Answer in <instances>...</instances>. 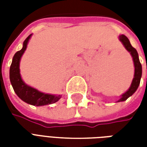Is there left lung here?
Returning <instances> with one entry per match:
<instances>
[{
  "instance_id": "1",
  "label": "left lung",
  "mask_w": 147,
  "mask_h": 147,
  "mask_svg": "<svg viewBox=\"0 0 147 147\" xmlns=\"http://www.w3.org/2000/svg\"><path fill=\"white\" fill-rule=\"evenodd\" d=\"M119 39H120V42L123 43V46L125 47V49L129 52L130 54L131 55V57H132L133 62H134V65H135V75H134V78H133V80L129 89L120 96V98L117 102L126 101L130 96L132 95L136 91V90L138 89L139 83H140V80H141V77H142V64L139 61V54L136 51V49L134 47H132V45H131L128 38L125 35L121 34V35L119 36Z\"/></svg>"
}]
</instances>
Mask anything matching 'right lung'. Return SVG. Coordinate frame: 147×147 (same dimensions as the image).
Listing matches in <instances>:
<instances>
[{"label": "right lung", "instance_id": "1", "mask_svg": "<svg viewBox=\"0 0 147 147\" xmlns=\"http://www.w3.org/2000/svg\"><path fill=\"white\" fill-rule=\"evenodd\" d=\"M31 35L32 34H30L25 39L22 49L16 52L12 58V62L9 71V76H10L11 86L18 97L27 104L36 105V106L53 104L60 100L61 95H53V94L40 92L38 90L27 85L21 78L20 71V62L22 56L27 49V43L29 42V39L30 38Z\"/></svg>", "mask_w": 147, "mask_h": 147}]
</instances>
